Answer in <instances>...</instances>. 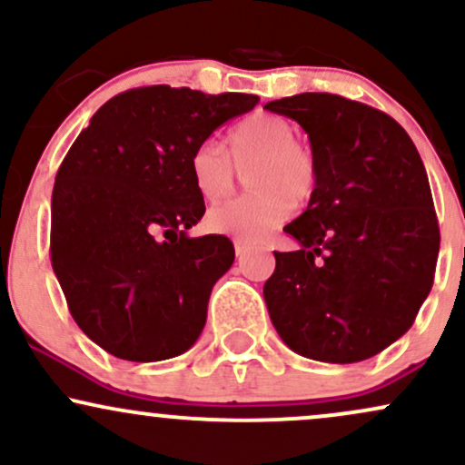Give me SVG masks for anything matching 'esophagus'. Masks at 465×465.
Segmentation results:
<instances>
[{
    "instance_id": "esophagus-1",
    "label": "esophagus",
    "mask_w": 465,
    "mask_h": 465,
    "mask_svg": "<svg viewBox=\"0 0 465 465\" xmlns=\"http://www.w3.org/2000/svg\"><path fill=\"white\" fill-rule=\"evenodd\" d=\"M233 249H236V255L238 258H242L244 253H249V244H244V242H240V240H236V242H233Z\"/></svg>"
}]
</instances>
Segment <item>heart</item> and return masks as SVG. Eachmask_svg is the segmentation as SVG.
Returning <instances> with one entry per match:
<instances>
[{
    "label": "heart",
    "instance_id": "1",
    "mask_svg": "<svg viewBox=\"0 0 465 465\" xmlns=\"http://www.w3.org/2000/svg\"><path fill=\"white\" fill-rule=\"evenodd\" d=\"M225 150L203 142L190 154L188 170L203 201L225 199L236 183V170L247 173L251 194L212 207L205 216L210 232L258 242L292 210L312 201L319 183L314 153L297 140L286 117L253 114L238 122L225 137Z\"/></svg>",
    "mask_w": 465,
    "mask_h": 465
}]
</instances>
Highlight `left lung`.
Masks as SVG:
<instances>
[{"mask_svg": "<svg viewBox=\"0 0 465 465\" xmlns=\"http://www.w3.org/2000/svg\"><path fill=\"white\" fill-rule=\"evenodd\" d=\"M308 133L319 183L284 227L264 302L282 341L323 362L371 359L413 325L433 286L440 225L418 148L393 117L332 94L264 106Z\"/></svg>", "mask_w": 465, "mask_h": 465, "instance_id": "1", "label": "left lung"}]
</instances>
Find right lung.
I'll list each match as a JSON object with an SVG mask.
<instances>
[{"mask_svg":"<svg viewBox=\"0 0 465 465\" xmlns=\"http://www.w3.org/2000/svg\"><path fill=\"white\" fill-rule=\"evenodd\" d=\"M258 95L140 87L95 111L58 168L50 255L74 322L124 361L153 362L196 343L225 236L190 238L205 214L190 154Z\"/></svg>","mask_w":465,"mask_h":465,"instance_id":"obj_1","label":"right lung"}]
</instances>
